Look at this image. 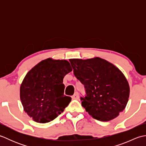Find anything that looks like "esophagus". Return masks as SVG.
Segmentation results:
<instances>
[{
  "label": "esophagus",
  "mask_w": 146,
  "mask_h": 146,
  "mask_svg": "<svg viewBox=\"0 0 146 146\" xmlns=\"http://www.w3.org/2000/svg\"><path fill=\"white\" fill-rule=\"evenodd\" d=\"M72 98L75 99V100H78L79 99V94L78 92H75V94L72 96Z\"/></svg>",
  "instance_id": "1"
}]
</instances>
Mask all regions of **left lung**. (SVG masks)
<instances>
[{
    "instance_id": "left-lung-1",
    "label": "left lung",
    "mask_w": 146,
    "mask_h": 146,
    "mask_svg": "<svg viewBox=\"0 0 146 146\" xmlns=\"http://www.w3.org/2000/svg\"><path fill=\"white\" fill-rule=\"evenodd\" d=\"M74 75L84 85L82 105L94 119L107 122L125 109L130 94L127 80L119 68L98 57L70 59Z\"/></svg>"
}]
</instances>
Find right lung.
I'll return each mask as SVG.
<instances>
[{"mask_svg":"<svg viewBox=\"0 0 146 146\" xmlns=\"http://www.w3.org/2000/svg\"><path fill=\"white\" fill-rule=\"evenodd\" d=\"M72 71L66 60L48 58L34 66L20 87L24 110L34 121L47 123L56 119L71 100L64 95V76Z\"/></svg>","mask_w":146,"mask_h":146,"instance_id":"1","label":"right lung"}]
</instances>
